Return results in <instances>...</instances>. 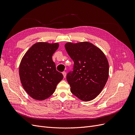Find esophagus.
Listing matches in <instances>:
<instances>
[{
  "label": "esophagus",
  "mask_w": 135,
  "mask_h": 135,
  "mask_svg": "<svg viewBox=\"0 0 135 135\" xmlns=\"http://www.w3.org/2000/svg\"><path fill=\"white\" fill-rule=\"evenodd\" d=\"M62 74H63V75H64V77L65 78V76H66V73L65 72V71H63V72H62Z\"/></svg>",
  "instance_id": "34e87169"
}]
</instances>
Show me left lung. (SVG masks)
Masks as SVG:
<instances>
[{
	"instance_id": "left-lung-1",
	"label": "left lung",
	"mask_w": 135,
	"mask_h": 135,
	"mask_svg": "<svg viewBox=\"0 0 135 135\" xmlns=\"http://www.w3.org/2000/svg\"><path fill=\"white\" fill-rule=\"evenodd\" d=\"M65 49L74 61L66 79L71 92L84 101L95 99L103 90L109 77V64L99 48L84 42L67 43Z\"/></svg>"
}]
</instances>
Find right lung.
<instances>
[{
	"mask_svg": "<svg viewBox=\"0 0 135 135\" xmlns=\"http://www.w3.org/2000/svg\"><path fill=\"white\" fill-rule=\"evenodd\" d=\"M57 43L39 42L29 48L20 63L19 75L23 88L35 100H43L50 97L63 79L56 70L52 55L59 48Z\"/></svg>",
	"mask_w": 135,
	"mask_h": 135,
	"instance_id": "obj_1",
	"label": "right lung"
}]
</instances>
